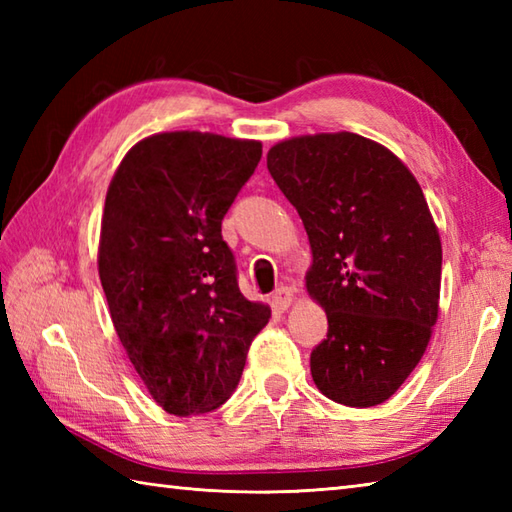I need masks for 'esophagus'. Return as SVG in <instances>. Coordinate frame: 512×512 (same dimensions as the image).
I'll return each mask as SVG.
<instances>
[{"instance_id":"1","label":"esophagus","mask_w":512,"mask_h":512,"mask_svg":"<svg viewBox=\"0 0 512 512\" xmlns=\"http://www.w3.org/2000/svg\"><path fill=\"white\" fill-rule=\"evenodd\" d=\"M292 301H295V290L288 286H281L273 292V308L275 310H281V312L288 310Z\"/></svg>"}]
</instances>
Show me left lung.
Wrapping results in <instances>:
<instances>
[{"mask_svg":"<svg viewBox=\"0 0 512 512\" xmlns=\"http://www.w3.org/2000/svg\"><path fill=\"white\" fill-rule=\"evenodd\" d=\"M266 162L306 226V288L328 314V339L310 354L314 385L347 407L380 405L438 321L442 244L420 184L387 147L352 132L281 140Z\"/></svg>","mask_w":512,"mask_h":512,"instance_id":"8db88e82","label":"left lung"}]
</instances>
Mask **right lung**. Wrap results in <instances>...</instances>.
Returning <instances> with one entry per match:
<instances>
[{
	"label": "right lung",
	"instance_id": "1",
	"mask_svg": "<svg viewBox=\"0 0 512 512\" xmlns=\"http://www.w3.org/2000/svg\"><path fill=\"white\" fill-rule=\"evenodd\" d=\"M262 143L165 132L127 151L105 198L99 277L112 323L147 391L173 416L231 398L270 319L237 286L222 220Z\"/></svg>",
	"mask_w": 512,
	"mask_h": 512
}]
</instances>
